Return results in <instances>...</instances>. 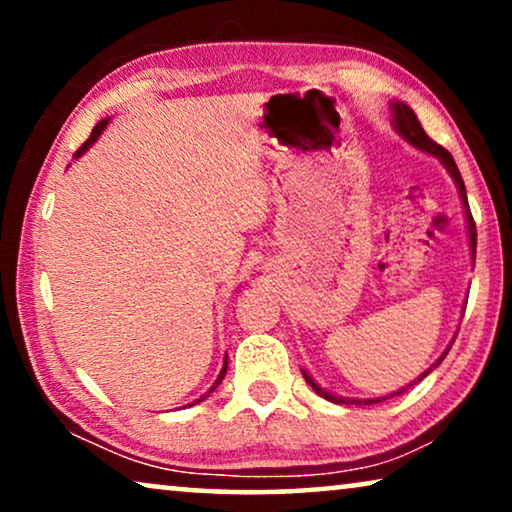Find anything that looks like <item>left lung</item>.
Here are the masks:
<instances>
[{
    "instance_id": "left-lung-1",
    "label": "left lung",
    "mask_w": 512,
    "mask_h": 512,
    "mask_svg": "<svg viewBox=\"0 0 512 512\" xmlns=\"http://www.w3.org/2000/svg\"><path fill=\"white\" fill-rule=\"evenodd\" d=\"M389 109H391V125H394V130L398 132V135H401V137L405 139V142H408L410 146H415L417 151H424V153H429V156L438 158V160H440V165H443L445 170H447V174H450V177H452L454 186H457V191H459L461 207H464V219H466L468 244H471V256H473V263H475V223H473L471 209H468L466 186H464V179H461V174H459V167H457V163H454V158L450 156V153H447V151L443 149V146H438L436 142H433V139H431L429 135H426L424 128H422V123L417 121V114L408 107V104H403V102H398V100H391V102H389ZM466 300H468V298H466ZM464 310H466V307H461V312H464ZM452 342H454V338H452ZM452 342H450V345H447L445 352L440 354L438 359L433 361L431 366L426 368L422 375L417 377V380H412L410 384H405L403 389H396L394 394H387V396H380V398H347V396H338V394H333V391H326L324 387H321V384H317V380H312V375L307 373V370H303V377H305V382L310 384V387H312L314 391H317V394H319L321 398H326V401H331V403H352V405H370V403H380V401H384V398H391V396L403 394V391L408 389V387H412V384L422 382L424 377L429 375L433 368H438L440 363H443V359L447 356V352H450Z\"/></svg>"
}]
</instances>
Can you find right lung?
I'll return each instance as SVG.
<instances>
[{"label":"right lung","instance_id":"1","mask_svg":"<svg viewBox=\"0 0 512 512\" xmlns=\"http://www.w3.org/2000/svg\"><path fill=\"white\" fill-rule=\"evenodd\" d=\"M109 123H111V116H107V118H102V121H100V123H97V125H95V128H93V132H90V137L86 139V144H83V146H81V149L74 153V158H81V156H83V153H86V151L90 149V146H93V144L97 142V139H100V135H102V132H104V130H107V125H109ZM226 370H228V354H226V356H223V366H221V373H219V377H216V380H214V384H212V387H209V389H207V394H202V396H200V398H198V401H195V403L205 401V398H207L209 394H212V391H214L216 387H219V384H221V380H223V377H226ZM195 403H191V405H195Z\"/></svg>","mask_w":512,"mask_h":512}]
</instances>
